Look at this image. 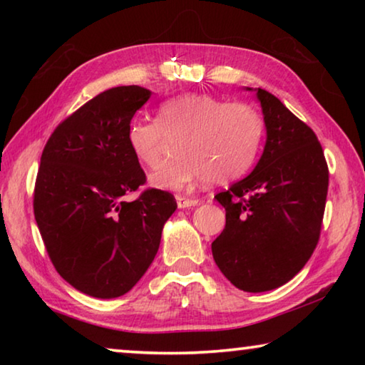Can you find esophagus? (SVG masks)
<instances>
[{"mask_svg": "<svg viewBox=\"0 0 365 365\" xmlns=\"http://www.w3.org/2000/svg\"><path fill=\"white\" fill-rule=\"evenodd\" d=\"M200 205V200H195V197H185V196H177V206L178 209H187Z\"/></svg>", "mask_w": 365, "mask_h": 365, "instance_id": "34e87169", "label": "esophagus"}]
</instances>
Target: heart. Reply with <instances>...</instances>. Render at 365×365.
<instances>
[{
	"label": "heart",
	"instance_id": "b5f03b06",
	"mask_svg": "<svg viewBox=\"0 0 365 365\" xmlns=\"http://www.w3.org/2000/svg\"><path fill=\"white\" fill-rule=\"evenodd\" d=\"M165 135H180L174 150L177 158L151 172L153 187L178 191L197 180L220 185L245 175L255 164L264 138V119L248 103L185 93L160 103L158 120L128 123L127 143L141 164L154 165Z\"/></svg>",
	"mask_w": 365,
	"mask_h": 365
}]
</instances>
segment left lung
<instances>
[{
	"instance_id": "8db88e82",
	"label": "left lung",
	"mask_w": 365,
	"mask_h": 365,
	"mask_svg": "<svg viewBox=\"0 0 365 365\" xmlns=\"http://www.w3.org/2000/svg\"><path fill=\"white\" fill-rule=\"evenodd\" d=\"M255 91L267 132L264 153L248 177L215 195L225 228L212 256L235 287L261 293L292 280L316 250L329 168L312 128L269 91Z\"/></svg>"
}]
</instances>
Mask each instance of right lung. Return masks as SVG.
<instances>
[{
	"label": "right lung",
	"mask_w": 365,
	"mask_h": 365,
	"mask_svg": "<svg viewBox=\"0 0 365 365\" xmlns=\"http://www.w3.org/2000/svg\"><path fill=\"white\" fill-rule=\"evenodd\" d=\"M151 91L138 85L103 91L67 117L43 150L34 214L54 269L71 285L101 299L137 285L159 250L174 195L145 190L127 128Z\"/></svg>",
	"instance_id": "obj_1"
}]
</instances>
